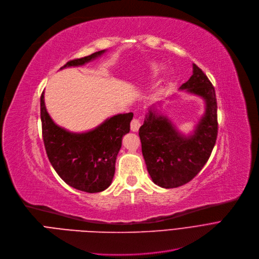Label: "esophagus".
Segmentation results:
<instances>
[{
	"mask_svg": "<svg viewBox=\"0 0 259 259\" xmlns=\"http://www.w3.org/2000/svg\"><path fill=\"white\" fill-rule=\"evenodd\" d=\"M140 125H141V123H140L139 119H133V121L131 122V130L133 132H138Z\"/></svg>",
	"mask_w": 259,
	"mask_h": 259,
	"instance_id": "34e87169",
	"label": "esophagus"
}]
</instances>
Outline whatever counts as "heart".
Instances as JSON below:
<instances>
[{"mask_svg": "<svg viewBox=\"0 0 259 259\" xmlns=\"http://www.w3.org/2000/svg\"><path fill=\"white\" fill-rule=\"evenodd\" d=\"M161 69H162V66L158 64V63L151 64V66L149 68V79L155 78L158 75V73L161 71Z\"/></svg>", "mask_w": 259, "mask_h": 259, "instance_id": "b5f03b06", "label": "heart"}]
</instances>
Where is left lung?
Returning a JSON list of instances; mask_svg holds the SVG:
<instances>
[{"mask_svg": "<svg viewBox=\"0 0 259 259\" xmlns=\"http://www.w3.org/2000/svg\"><path fill=\"white\" fill-rule=\"evenodd\" d=\"M179 91L199 97L204 112L194 125L184 134L166 114L158 107L162 102L150 106L139 128L142 155L147 171L157 186L173 189L191 181L211 156L217 138V102L215 90L203 71L193 64V75Z\"/></svg>", "mask_w": 259, "mask_h": 259, "instance_id": "obj_1", "label": "left lung"}]
</instances>
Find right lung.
<instances>
[{
	"mask_svg": "<svg viewBox=\"0 0 259 259\" xmlns=\"http://www.w3.org/2000/svg\"><path fill=\"white\" fill-rule=\"evenodd\" d=\"M107 51L67 62L60 68L79 67L100 58ZM133 113L118 114L105 119L98 126L81 133L70 132L58 125L48 114L44 92L41 96L42 134L46 154L57 174L69 187L99 193L112 184L117 155L122 137L130 133Z\"/></svg>",
	"mask_w": 259,
	"mask_h": 259,
	"instance_id": "obj_1",
	"label": "right lung"
}]
</instances>
